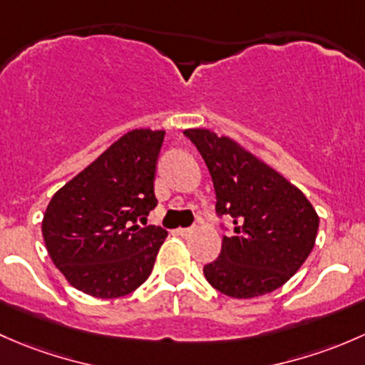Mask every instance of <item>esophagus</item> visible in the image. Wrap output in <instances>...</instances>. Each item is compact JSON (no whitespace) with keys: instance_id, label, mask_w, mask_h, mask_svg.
<instances>
[{"instance_id":"34e87169","label":"esophagus","mask_w":365,"mask_h":365,"mask_svg":"<svg viewBox=\"0 0 365 365\" xmlns=\"http://www.w3.org/2000/svg\"><path fill=\"white\" fill-rule=\"evenodd\" d=\"M178 234L181 235V237H190V235L193 234V228H179Z\"/></svg>"}]
</instances>
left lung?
Masks as SVG:
<instances>
[{
	"instance_id": "left-lung-1",
	"label": "left lung",
	"mask_w": 365,
	"mask_h": 365,
	"mask_svg": "<svg viewBox=\"0 0 365 365\" xmlns=\"http://www.w3.org/2000/svg\"><path fill=\"white\" fill-rule=\"evenodd\" d=\"M207 165L217 216L234 220L217 260L204 267L210 287L253 299L283 287L314 247L318 217L306 195L230 137L205 128L184 130Z\"/></svg>"
}]
</instances>
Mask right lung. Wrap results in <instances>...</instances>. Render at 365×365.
<instances>
[{
  "label": "right lung",
  "instance_id": "right-lung-1",
  "mask_svg": "<svg viewBox=\"0 0 365 365\" xmlns=\"http://www.w3.org/2000/svg\"><path fill=\"white\" fill-rule=\"evenodd\" d=\"M163 130H131L54 193L42 234L48 257L77 290L118 299L149 277L167 237L140 227L158 200L156 161Z\"/></svg>",
  "mask_w": 365,
  "mask_h": 365
}]
</instances>
